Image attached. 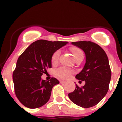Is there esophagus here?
<instances>
[{
  "mask_svg": "<svg viewBox=\"0 0 122 122\" xmlns=\"http://www.w3.org/2000/svg\"><path fill=\"white\" fill-rule=\"evenodd\" d=\"M66 83V81H64V80H61L60 81V83H61V84H65V83Z\"/></svg>",
  "mask_w": 122,
  "mask_h": 122,
  "instance_id": "1",
  "label": "esophagus"
}]
</instances>
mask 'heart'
I'll return each mask as SVG.
<instances>
[{
    "mask_svg": "<svg viewBox=\"0 0 122 122\" xmlns=\"http://www.w3.org/2000/svg\"><path fill=\"white\" fill-rule=\"evenodd\" d=\"M70 51H71V53L72 54L74 60L78 58L83 57L84 56V54L82 51L81 50L77 47H71L70 48ZM60 51L59 50L55 51L54 52L53 55H52V58H51V61H52V64H55L57 62L58 60L59 56H60ZM55 74L57 76L61 77L62 78H64V79H67L70 77L71 74H72V71L71 70H68V69L64 68V67H61V68H58L55 72Z\"/></svg>",
    "mask_w": 122,
    "mask_h": 122,
    "instance_id": "heart-1",
    "label": "heart"
}]
</instances>
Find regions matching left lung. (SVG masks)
<instances>
[{
	"label": "left lung",
	"instance_id": "8db88e82",
	"mask_svg": "<svg viewBox=\"0 0 122 122\" xmlns=\"http://www.w3.org/2000/svg\"><path fill=\"white\" fill-rule=\"evenodd\" d=\"M81 49L86 54V63L76 78L86 84L82 87L77 84L75 90L68 94L70 99L77 106L89 108L96 105L109 90L112 72L105 51L91 41L71 42Z\"/></svg>",
	"mask_w": 122,
	"mask_h": 122
}]
</instances>
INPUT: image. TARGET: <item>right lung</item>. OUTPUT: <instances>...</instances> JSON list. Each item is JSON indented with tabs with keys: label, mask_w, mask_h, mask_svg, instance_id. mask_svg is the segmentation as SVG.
Segmentation results:
<instances>
[{
	"label": "right lung",
	"mask_w": 122,
	"mask_h": 122,
	"mask_svg": "<svg viewBox=\"0 0 122 122\" xmlns=\"http://www.w3.org/2000/svg\"><path fill=\"white\" fill-rule=\"evenodd\" d=\"M67 44L40 39L32 43L18 58L13 81L16 96L25 107L35 109L48 102L52 88L60 82L55 78L42 80L41 76L52 67L54 52Z\"/></svg>",
	"instance_id": "1"
}]
</instances>
